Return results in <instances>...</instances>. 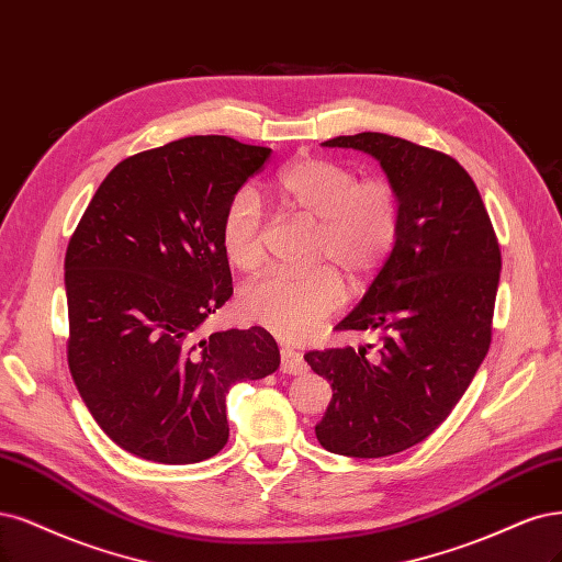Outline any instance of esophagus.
Segmentation results:
<instances>
[{
	"label": "esophagus",
	"instance_id": "34e87169",
	"mask_svg": "<svg viewBox=\"0 0 562 562\" xmlns=\"http://www.w3.org/2000/svg\"><path fill=\"white\" fill-rule=\"evenodd\" d=\"M281 372L300 376L306 372V362L302 353L293 351V348H281Z\"/></svg>",
	"mask_w": 562,
	"mask_h": 562
}]
</instances>
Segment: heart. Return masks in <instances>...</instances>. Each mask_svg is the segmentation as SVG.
<instances>
[{
  "mask_svg": "<svg viewBox=\"0 0 562 562\" xmlns=\"http://www.w3.org/2000/svg\"><path fill=\"white\" fill-rule=\"evenodd\" d=\"M272 195L293 214L316 223L314 258L335 262L348 279H362L391 254L400 232V198L391 181H358L341 162L302 156L272 181ZM221 244L227 260L244 272L265 258V211L254 192L239 190L223 211ZM344 300L333 267L312 272L272 269L246 283L241 314L283 339H302Z\"/></svg>",
  "mask_w": 562,
  "mask_h": 562,
  "instance_id": "b5f03b06",
  "label": "heart"
}]
</instances>
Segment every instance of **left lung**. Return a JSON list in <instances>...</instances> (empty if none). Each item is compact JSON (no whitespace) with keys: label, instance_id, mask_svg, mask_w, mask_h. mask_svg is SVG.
Returning <instances> with one entry per match:
<instances>
[{"label":"left lung","instance_id":"obj_1","mask_svg":"<svg viewBox=\"0 0 562 562\" xmlns=\"http://www.w3.org/2000/svg\"><path fill=\"white\" fill-rule=\"evenodd\" d=\"M379 160L400 198L389 260L337 330L379 344L308 351L333 400L316 425L321 447L383 458L416 447L468 391L493 333L499 244L472 181L447 153L381 132L323 142Z\"/></svg>","mask_w":562,"mask_h":562}]
</instances>
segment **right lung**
I'll return each instance as SVG.
<instances>
[{
	"label": "right lung",
	"mask_w": 562,
	"mask_h": 562,
	"mask_svg": "<svg viewBox=\"0 0 562 562\" xmlns=\"http://www.w3.org/2000/svg\"><path fill=\"white\" fill-rule=\"evenodd\" d=\"M269 156L216 134L137 153L109 171L69 239V372L132 456L162 465L216 456L232 385L279 370L262 327L200 339L232 295L223 211Z\"/></svg>",
	"instance_id": "1"
}]
</instances>
